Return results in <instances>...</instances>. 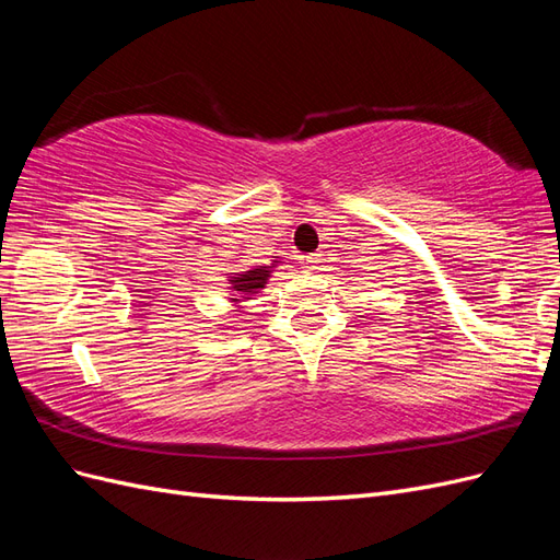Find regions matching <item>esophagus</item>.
Instances as JSON below:
<instances>
[{"label":"esophagus","instance_id":"1","mask_svg":"<svg viewBox=\"0 0 560 560\" xmlns=\"http://www.w3.org/2000/svg\"><path fill=\"white\" fill-rule=\"evenodd\" d=\"M303 264H306L308 270H317L322 264V254H308V257H303Z\"/></svg>","mask_w":560,"mask_h":560}]
</instances>
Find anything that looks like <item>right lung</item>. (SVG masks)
<instances>
[{
  "label": "right lung",
  "mask_w": 560,
  "mask_h": 560,
  "mask_svg": "<svg viewBox=\"0 0 560 560\" xmlns=\"http://www.w3.org/2000/svg\"><path fill=\"white\" fill-rule=\"evenodd\" d=\"M276 266H278V259L270 264V266H254L252 270H241V273H229L231 276V280H229L231 287H229V290L233 292L231 294V303H241L245 299L257 296L266 287V282H268L270 273H273Z\"/></svg>",
  "instance_id": "1"
}]
</instances>
